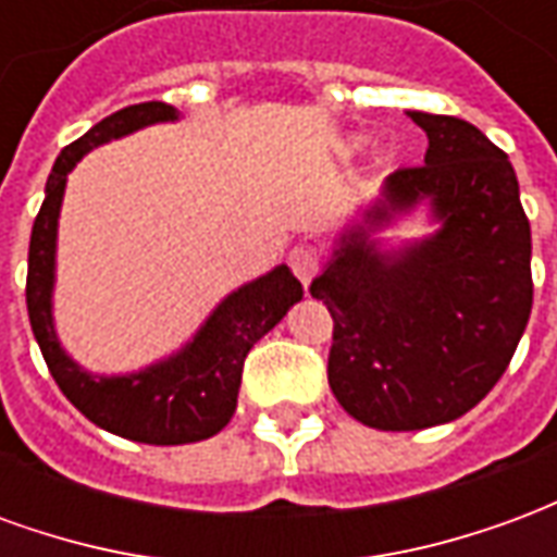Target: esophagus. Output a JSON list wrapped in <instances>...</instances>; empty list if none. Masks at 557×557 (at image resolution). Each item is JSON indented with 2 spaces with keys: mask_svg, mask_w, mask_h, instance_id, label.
<instances>
[{
  "mask_svg": "<svg viewBox=\"0 0 557 557\" xmlns=\"http://www.w3.org/2000/svg\"><path fill=\"white\" fill-rule=\"evenodd\" d=\"M289 268L295 277L301 280L304 286H310V280L319 274V268H322V253L310 247V244H298V247H292L289 250Z\"/></svg>",
  "mask_w": 557,
  "mask_h": 557,
  "instance_id": "1",
  "label": "esophagus"
}]
</instances>
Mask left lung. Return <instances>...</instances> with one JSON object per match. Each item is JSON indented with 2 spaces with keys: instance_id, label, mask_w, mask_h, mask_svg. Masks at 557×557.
Segmentation results:
<instances>
[{
  "instance_id": "obj_1",
  "label": "left lung",
  "mask_w": 557,
  "mask_h": 557,
  "mask_svg": "<svg viewBox=\"0 0 557 557\" xmlns=\"http://www.w3.org/2000/svg\"><path fill=\"white\" fill-rule=\"evenodd\" d=\"M409 115L426 131V158L387 178L370 220L430 199L442 230L399 256L349 232L310 286L334 319V397L363 426L394 432L474 409L507 370L534 301L531 226L507 154L462 119Z\"/></svg>"
}]
</instances>
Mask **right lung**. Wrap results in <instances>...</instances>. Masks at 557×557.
<instances>
[{
  "label": "right lung",
  "mask_w": 557,
  "mask_h": 557,
  "mask_svg": "<svg viewBox=\"0 0 557 557\" xmlns=\"http://www.w3.org/2000/svg\"><path fill=\"white\" fill-rule=\"evenodd\" d=\"M175 115L178 113L163 101L134 103L107 115L89 134L62 148L47 178L44 206L32 226L26 274L32 334L41 346L47 370L59 391L101 430L143 444H187L218 435L238 406L247 351L304 295L301 283L292 277L289 268H274L265 277L232 292L199 327L187 349L134 375H89L62 351L53 327V268L55 223L67 172L95 146L134 134L137 127L154 122H172Z\"/></svg>",
  "instance_id": "1"
}]
</instances>
